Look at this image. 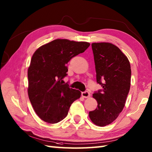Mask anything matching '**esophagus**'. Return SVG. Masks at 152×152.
<instances>
[{"label": "esophagus", "instance_id": "esophagus-1", "mask_svg": "<svg viewBox=\"0 0 152 152\" xmlns=\"http://www.w3.org/2000/svg\"><path fill=\"white\" fill-rule=\"evenodd\" d=\"M82 96H83V98H89L91 96V94L88 92V91H85V92H82Z\"/></svg>", "mask_w": 152, "mask_h": 152}]
</instances>
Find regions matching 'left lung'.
Instances as JSON below:
<instances>
[{
    "instance_id": "8db88e82",
    "label": "left lung",
    "mask_w": 152,
    "mask_h": 152,
    "mask_svg": "<svg viewBox=\"0 0 152 152\" xmlns=\"http://www.w3.org/2000/svg\"><path fill=\"white\" fill-rule=\"evenodd\" d=\"M91 46L96 82L103 89L93 94L97 107L89 112V116L95 125L104 127L115 120L124 108L130 89L131 69L127 56L115 45L95 42Z\"/></svg>"
}]
</instances>
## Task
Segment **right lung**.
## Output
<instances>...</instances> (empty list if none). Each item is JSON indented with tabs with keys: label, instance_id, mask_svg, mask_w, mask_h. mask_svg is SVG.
I'll return each instance as SVG.
<instances>
[{
	"label": "right lung",
	"instance_id": "obj_1",
	"mask_svg": "<svg viewBox=\"0 0 152 152\" xmlns=\"http://www.w3.org/2000/svg\"><path fill=\"white\" fill-rule=\"evenodd\" d=\"M87 42L56 39L38 48L28 68V96L42 120L57 124L66 117L72 103L81 96L79 90L63 84L68 62L88 49Z\"/></svg>",
	"mask_w": 152,
	"mask_h": 152
}]
</instances>
